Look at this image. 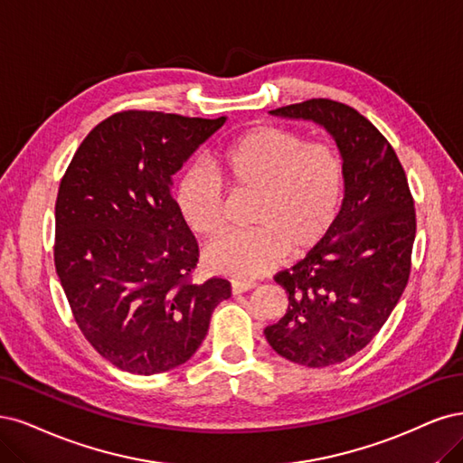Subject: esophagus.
Returning <instances> with one entry per match:
<instances>
[{"label":"esophagus","mask_w":463,"mask_h":463,"mask_svg":"<svg viewBox=\"0 0 463 463\" xmlns=\"http://www.w3.org/2000/svg\"><path fill=\"white\" fill-rule=\"evenodd\" d=\"M253 287H256V282L253 280H232L231 290H232V294H242V292L251 290Z\"/></svg>","instance_id":"1"}]
</instances>
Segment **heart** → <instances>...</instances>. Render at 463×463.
I'll return each mask as SVG.
<instances>
[{
	"instance_id": "b5f03b06",
	"label": "heart",
	"mask_w": 463,
	"mask_h": 463,
	"mask_svg": "<svg viewBox=\"0 0 463 463\" xmlns=\"http://www.w3.org/2000/svg\"><path fill=\"white\" fill-rule=\"evenodd\" d=\"M217 170L232 192L256 194L248 232L205 246L207 271L236 280L269 273L287 256L302 260L333 232L345 203V163L333 147L307 144L294 130L251 128L222 150ZM176 207L192 232L212 238L225 227V190L207 165L178 181Z\"/></svg>"
}]
</instances>
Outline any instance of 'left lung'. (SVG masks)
I'll return each instance as SVG.
<instances>
[{
    "instance_id": "8db88e82",
    "label": "left lung",
    "mask_w": 463,
    "mask_h": 463,
    "mask_svg": "<svg viewBox=\"0 0 463 463\" xmlns=\"http://www.w3.org/2000/svg\"><path fill=\"white\" fill-rule=\"evenodd\" d=\"M269 113L319 125L345 163L336 225L316 251L275 277L288 309L263 331L279 355L321 369L364 350L396 307L410 277L413 200L392 146L350 106L321 98Z\"/></svg>"
}]
</instances>
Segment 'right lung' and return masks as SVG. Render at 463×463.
Instances as JSON below:
<instances>
[{
  "instance_id": "obj_1",
  "label": "right lung",
  "mask_w": 463,
  "mask_h": 463,
  "mask_svg": "<svg viewBox=\"0 0 463 463\" xmlns=\"http://www.w3.org/2000/svg\"><path fill=\"white\" fill-rule=\"evenodd\" d=\"M123 111L79 146L55 202V269L86 340L115 367L156 375L188 362L231 282H192L198 242L173 175L225 125Z\"/></svg>"
}]
</instances>
